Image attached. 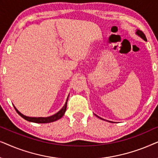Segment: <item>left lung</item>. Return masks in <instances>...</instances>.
Returning <instances> with one entry per match:
<instances>
[{"mask_svg":"<svg viewBox=\"0 0 158 158\" xmlns=\"http://www.w3.org/2000/svg\"><path fill=\"white\" fill-rule=\"evenodd\" d=\"M136 34H137V35H138L139 36V37H141L142 40H144V41H147V38H146V36H145V35H144V34L143 33V32H142V31H140V30H139V29H137V31H136ZM97 117L98 118H101V119H103V120H104L103 119V118H101V117H99L98 116H97V115H96ZM108 122H111V123H112V122H110V121H108Z\"/></svg>","mask_w":158,"mask_h":158,"instance_id":"obj_1","label":"left lung"}]
</instances>
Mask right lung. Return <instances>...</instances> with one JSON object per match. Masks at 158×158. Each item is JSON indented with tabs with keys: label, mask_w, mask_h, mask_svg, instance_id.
Masks as SVG:
<instances>
[{
	"label": "right lung",
	"mask_w": 158,
	"mask_h": 158,
	"mask_svg": "<svg viewBox=\"0 0 158 158\" xmlns=\"http://www.w3.org/2000/svg\"><path fill=\"white\" fill-rule=\"evenodd\" d=\"M68 97H69V96H68ZM68 98H67L66 102H65V103H64V105L63 106V107H62L59 111L57 112V113L53 114V115H52L50 116H47V117H31V116H25V115H23V114H21L20 111H19L18 109H17L16 107L14 106V108H15V109H16V111H17V113H18L19 115L21 116V117L24 118L25 120L29 121V122H31L39 123V124H45V123H50V122H55V121L60 119V118H61L62 116H64V114L66 111L67 103H68Z\"/></svg>",
	"instance_id": "obj_1"
}]
</instances>
